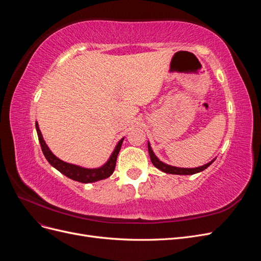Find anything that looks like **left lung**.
Here are the masks:
<instances>
[{
	"label": "left lung",
	"instance_id": "obj_1",
	"mask_svg": "<svg viewBox=\"0 0 261 261\" xmlns=\"http://www.w3.org/2000/svg\"><path fill=\"white\" fill-rule=\"evenodd\" d=\"M148 151H149V155L150 159H151L152 164L156 169H159L160 171L164 172V173H169V174H177V175H192V174H196V173H199L203 170H206L209 165H211L213 162H215L216 159L211 160L209 163L202 165V167H198V168H193V169H187V168H177V167H172V165H169L167 163H164L162 161H160L158 159L156 155L154 154V152L152 151L151 146H150L149 141H148Z\"/></svg>",
	"mask_w": 261,
	"mask_h": 261
}]
</instances>
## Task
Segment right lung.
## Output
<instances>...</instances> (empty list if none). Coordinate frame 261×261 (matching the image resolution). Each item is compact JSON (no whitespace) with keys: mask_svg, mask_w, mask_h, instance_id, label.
I'll use <instances>...</instances> for the list:
<instances>
[{"mask_svg":"<svg viewBox=\"0 0 261 261\" xmlns=\"http://www.w3.org/2000/svg\"><path fill=\"white\" fill-rule=\"evenodd\" d=\"M36 129H37V134H38L39 143H40L42 152L45 156V159L48 160V162L52 165L53 168L60 171L62 174H64L65 176L69 177L70 179L80 181V183H93V181L101 180V179H105L109 176H111L112 173L114 172L115 164H116V158L121 150L124 138H122L120 141H118L111 156L109 158V160L103 165H102V167L97 168V169H87V168L80 167V165H75L72 163L64 162L61 159H59L58 156H55L52 153L51 150L49 149V147L46 146L45 141L42 137V134H41L40 129H39L38 122H36Z\"/></svg>","mask_w":261,"mask_h":261,"instance_id":"obj_1","label":"right lung"}]
</instances>
